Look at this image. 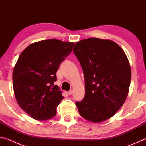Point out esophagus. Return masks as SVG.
Returning a JSON list of instances; mask_svg holds the SVG:
<instances>
[{"instance_id":"obj_1","label":"esophagus","mask_w":146,"mask_h":146,"mask_svg":"<svg viewBox=\"0 0 146 146\" xmlns=\"http://www.w3.org/2000/svg\"><path fill=\"white\" fill-rule=\"evenodd\" d=\"M73 91L72 90H70V91H68V94H69V95H72V94H73Z\"/></svg>"}]
</instances>
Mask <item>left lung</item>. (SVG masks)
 <instances>
[{
    "instance_id": "left-lung-1",
    "label": "left lung",
    "mask_w": 146,
    "mask_h": 146,
    "mask_svg": "<svg viewBox=\"0 0 146 146\" xmlns=\"http://www.w3.org/2000/svg\"><path fill=\"white\" fill-rule=\"evenodd\" d=\"M73 52L83 70L85 96L76 102L85 119L101 122L122 107L129 91L131 72L124 51L115 42L90 38L75 43Z\"/></svg>"
}]
</instances>
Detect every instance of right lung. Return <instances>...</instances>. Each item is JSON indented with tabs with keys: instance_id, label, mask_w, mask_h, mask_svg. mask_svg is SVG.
<instances>
[{
	"instance_id": "add662e5",
	"label": "right lung",
	"mask_w": 146,
	"mask_h": 146,
	"mask_svg": "<svg viewBox=\"0 0 146 146\" xmlns=\"http://www.w3.org/2000/svg\"><path fill=\"white\" fill-rule=\"evenodd\" d=\"M73 42L48 39L31 44L20 55L13 72L15 96L20 107L35 120L55 117L64 97L55 82L61 62Z\"/></svg>"
}]
</instances>
